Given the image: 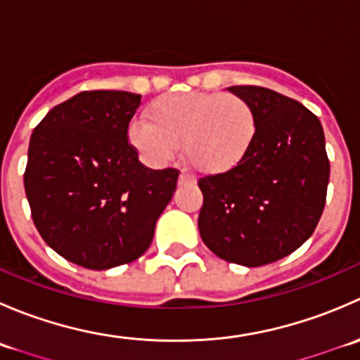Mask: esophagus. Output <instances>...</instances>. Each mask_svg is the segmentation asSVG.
<instances>
[{
  "instance_id": "obj_1",
  "label": "esophagus",
  "mask_w": 360,
  "mask_h": 360,
  "mask_svg": "<svg viewBox=\"0 0 360 360\" xmlns=\"http://www.w3.org/2000/svg\"><path fill=\"white\" fill-rule=\"evenodd\" d=\"M195 183V177L191 176V174H188V172H181L179 174V184H193Z\"/></svg>"
}]
</instances>
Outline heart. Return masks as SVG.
Segmentation results:
<instances>
[{"instance_id": "heart-1", "label": "heart", "mask_w": 360, "mask_h": 360, "mask_svg": "<svg viewBox=\"0 0 360 360\" xmlns=\"http://www.w3.org/2000/svg\"><path fill=\"white\" fill-rule=\"evenodd\" d=\"M149 120L134 118L129 141L150 165H162L181 144L203 174H224L242 163L257 136L252 104L237 94H165L150 104Z\"/></svg>"}]
</instances>
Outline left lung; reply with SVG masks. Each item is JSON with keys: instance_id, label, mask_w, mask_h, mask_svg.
<instances>
[{"instance_id": "8db88e82", "label": "left lung", "mask_w": 360, "mask_h": 360, "mask_svg": "<svg viewBox=\"0 0 360 360\" xmlns=\"http://www.w3.org/2000/svg\"><path fill=\"white\" fill-rule=\"evenodd\" d=\"M228 90L256 110V143L235 169L198 181V230L221 259L263 266L301 248L321 219L329 183L324 130L314 112L275 90Z\"/></svg>"}]
</instances>
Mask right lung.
Listing matches in <instances>:
<instances>
[{
    "label": "right lung",
    "mask_w": 360,
    "mask_h": 360,
    "mask_svg": "<svg viewBox=\"0 0 360 360\" xmlns=\"http://www.w3.org/2000/svg\"><path fill=\"white\" fill-rule=\"evenodd\" d=\"M141 96L79 92L52 108L29 141L24 188L36 230L57 254L108 270L146 252L179 170L139 162L127 130Z\"/></svg>",
    "instance_id": "right-lung-1"
}]
</instances>
